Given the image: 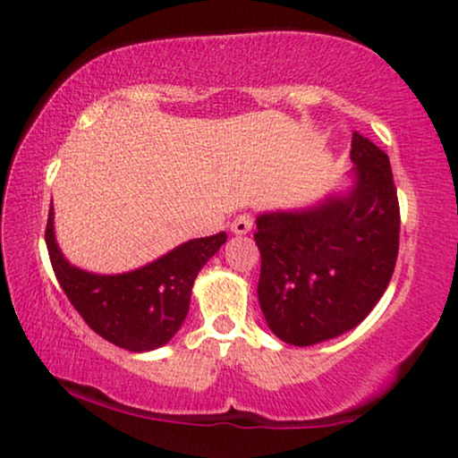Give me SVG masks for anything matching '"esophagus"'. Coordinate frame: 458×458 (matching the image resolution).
Masks as SVG:
<instances>
[{
    "label": "esophagus",
    "mask_w": 458,
    "mask_h": 458,
    "mask_svg": "<svg viewBox=\"0 0 458 458\" xmlns=\"http://www.w3.org/2000/svg\"><path fill=\"white\" fill-rule=\"evenodd\" d=\"M251 225H254V217H251L250 213H241V215H236V217H234L233 233L234 234H247L251 230Z\"/></svg>",
    "instance_id": "esophagus-1"
}]
</instances>
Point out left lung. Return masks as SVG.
Returning <instances> with one entry per match:
<instances>
[{
  "mask_svg": "<svg viewBox=\"0 0 458 458\" xmlns=\"http://www.w3.org/2000/svg\"><path fill=\"white\" fill-rule=\"evenodd\" d=\"M355 185L343 198L256 219L259 301L288 344L308 346L360 325L392 280L401 207L390 159L355 131Z\"/></svg>",
  "mask_w": 458,
  "mask_h": 458,
  "instance_id": "8db88e82",
  "label": "left lung"
}]
</instances>
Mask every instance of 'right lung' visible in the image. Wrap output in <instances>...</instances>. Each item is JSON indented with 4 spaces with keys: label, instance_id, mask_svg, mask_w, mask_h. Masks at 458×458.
<instances>
[{
    "label": "right lung",
    "instance_id": "obj_1",
    "mask_svg": "<svg viewBox=\"0 0 458 458\" xmlns=\"http://www.w3.org/2000/svg\"><path fill=\"white\" fill-rule=\"evenodd\" d=\"M225 239V233L202 236L178 245L141 269L120 276H94L68 265L57 250L54 207L49 208L45 228L51 267L72 308L101 338L135 353L170 343L189 312L198 271Z\"/></svg>",
    "mask_w": 458,
    "mask_h": 458
}]
</instances>
